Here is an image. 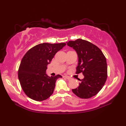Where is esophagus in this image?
I'll list each match as a JSON object with an SVG mask.
<instances>
[{
	"instance_id": "34e87169",
	"label": "esophagus",
	"mask_w": 126,
	"mask_h": 126,
	"mask_svg": "<svg viewBox=\"0 0 126 126\" xmlns=\"http://www.w3.org/2000/svg\"><path fill=\"white\" fill-rule=\"evenodd\" d=\"M64 77L66 79H67L68 80H70V79H71V77H68V76H64Z\"/></svg>"
}]
</instances>
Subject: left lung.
I'll return each instance as SVG.
<instances>
[{"label": "left lung", "mask_w": 126, "mask_h": 126, "mask_svg": "<svg viewBox=\"0 0 126 126\" xmlns=\"http://www.w3.org/2000/svg\"><path fill=\"white\" fill-rule=\"evenodd\" d=\"M67 45L76 51L78 64L76 73H82L84 78L73 93L80 98H91L103 88L107 78L106 58L101 50L91 42L82 39L69 41Z\"/></svg>", "instance_id": "left-lung-1"}]
</instances>
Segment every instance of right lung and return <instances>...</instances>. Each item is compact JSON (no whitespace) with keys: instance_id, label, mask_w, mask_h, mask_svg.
<instances>
[{"instance_id":"obj_1","label":"right lung","mask_w":126,"mask_h":126,"mask_svg":"<svg viewBox=\"0 0 126 126\" xmlns=\"http://www.w3.org/2000/svg\"><path fill=\"white\" fill-rule=\"evenodd\" d=\"M66 45L64 43H44L33 47L25 53L21 61L18 74L20 86L28 97L36 101L48 98L54 92L59 74L49 77L47 65L53 57Z\"/></svg>"}]
</instances>
